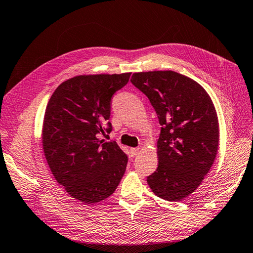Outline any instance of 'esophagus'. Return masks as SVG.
<instances>
[{
  "label": "esophagus",
  "mask_w": 253,
  "mask_h": 253,
  "mask_svg": "<svg viewBox=\"0 0 253 253\" xmlns=\"http://www.w3.org/2000/svg\"><path fill=\"white\" fill-rule=\"evenodd\" d=\"M140 149L139 148H130V155L131 157H136L138 153H139Z\"/></svg>",
  "instance_id": "1"
}]
</instances>
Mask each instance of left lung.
Masks as SVG:
<instances>
[{"label": "left lung", "instance_id": "obj_1", "mask_svg": "<svg viewBox=\"0 0 253 253\" xmlns=\"http://www.w3.org/2000/svg\"><path fill=\"white\" fill-rule=\"evenodd\" d=\"M130 81L149 98L161 125L159 165L148 184L160 199L180 201L200 186L216 158L214 104L199 83L174 71L133 73Z\"/></svg>", "mask_w": 253, "mask_h": 253}]
</instances>
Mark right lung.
Masks as SVG:
<instances>
[{
    "label": "right lung",
    "mask_w": 253,
    "mask_h": 253,
    "mask_svg": "<svg viewBox=\"0 0 253 253\" xmlns=\"http://www.w3.org/2000/svg\"><path fill=\"white\" fill-rule=\"evenodd\" d=\"M130 73L78 76L50 97L42 126L43 153L54 179L69 195L85 204L111 196L126 171L128 158L112 131L111 100Z\"/></svg>",
    "instance_id": "right-lung-1"
}]
</instances>
